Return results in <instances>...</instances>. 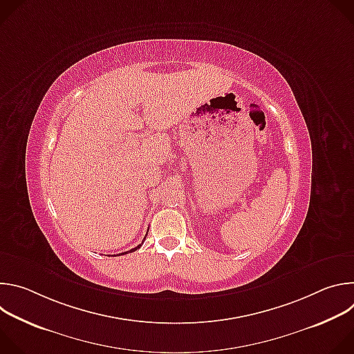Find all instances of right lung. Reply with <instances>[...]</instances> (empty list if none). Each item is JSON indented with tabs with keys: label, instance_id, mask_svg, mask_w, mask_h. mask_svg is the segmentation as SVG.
Here are the masks:
<instances>
[{
	"label": "right lung",
	"instance_id": "1",
	"mask_svg": "<svg viewBox=\"0 0 354 354\" xmlns=\"http://www.w3.org/2000/svg\"><path fill=\"white\" fill-rule=\"evenodd\" d=\"M145 236H147V235H145ZM144 239H145V238H144ZM142 242H144V241H142ZM142 242H141V243H140L138 246H136V248H133V249H130V250H127V252H134V250H137V249H138V248H140V246L142 245ZM127 252H123V254H122V255H126V254H127ZM119 255H120V254H119Z\"/></svg>",
	"mask_w": 354,
	"mask_h": 354
}]
</instances>
